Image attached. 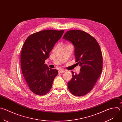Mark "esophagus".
I'll use <instances>...</instances> for the list:
<instances>
[{
	"label": "esophagus",
	"mask_w": 122,
	"mask_h": 122,
	"mask_svg": "<svg viewBox=\"0 0 122 122\" xmlns=\"http://www.w3.org/2000/svg\"><path fill=\"white\" fill-rule=\"evenodd\" d=\"M65 70H63V69H60V70H59V73H64V72H65Z\"/></svg>",
	"instance_id": "esophagus-1"
}]
</instances>
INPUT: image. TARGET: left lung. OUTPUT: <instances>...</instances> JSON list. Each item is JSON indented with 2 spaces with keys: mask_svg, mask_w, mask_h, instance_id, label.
I'll use <instances>...</instances> for the list:
<instances>
[{
  "mask_svg": "<svg viewBox=\"0 0 122 122\" xmlns=\"http://www.w3.org/2000/svg\"><path fill=\"white\" fill-rule=\"evenodd\" d=\"M63 38L73 44L76 62L81 66L78 74L72 71L68 88L74 96H84L92 91L102 72L103 60L100 46L93 36L81 30L67 31Z\"/></svg>",
  "mask_w": 122,
  "mask_h": 122,
  "instance_id": "8db88e82",
  "label": "left lung"
}]
</instances>
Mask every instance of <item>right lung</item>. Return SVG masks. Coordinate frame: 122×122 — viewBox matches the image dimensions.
<instances>
[{
    "instance_id": "obj_1",
    "label": "right lung",
    "mask_w": 122,
    "mask_h": 122,
    "mask_svg": "<svg viewBox=\"0 0 122 122\" xmlns=\"http://www.w3.org/2000/svg\"><path fill=\"white\" fill-rule=\"evenodd\" d=\"M64 32L40 31L28 36L24 43L20 54L22 73L30 90L37 95H44L50 91L58 74V70L49 68L45 63Z\"/></svg>"
}]
</instances>
